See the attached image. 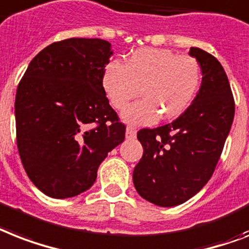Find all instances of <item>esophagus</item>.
Here are the masks:
<instances>
[{"label": "esophagus", "instance_id": "esophagus-1", "mask_svg": "<svg viewBox=\"0 0 249 249\" xmlns=\"http://www.w3.org/2000/svg\"><path fill=\"white\" fill-rule=\"evenodd\" d=\"M137 134V128L133 125H128L126 126V138H134Z\"/></svg>", "mask_w": 249, "mask_h": 249}]
</instances>
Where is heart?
I'll return each mask as SVG.
<instances>
[{"instance_id":"1","label":"heart","mask_w":249,"mask_h":249,"mask_svg":"<svg viewBox=\"0 0 249 249\" xmlns=\"http://www.w3.org/2000/svg\"><path fill=\"white\" fill-rule=\"evenodd\" d=\"M202 68L191 54L163 48H138L121 65L106 66L102 87L111 105L124 110L141 94L143 100L129 107L123 116L139 124H151L161 115L170 120L181 115L197 96Z\"/></svg>"}]
</instances>
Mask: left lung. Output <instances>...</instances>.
Returning a JSON list of instances; mask_svg holds the SVG:
<instances>
[{
  "instance_id": "left-lung-1",
  "label": "left lung",
  "mask_w": 249,
  "mask_h": 249,
  "mask_svg": "<svg viewBox=\"0 0 249 249\" xmlns=\"http://www.w3.org/2000/svg\"><path fill=\"white\" fill-rule=\"evenodd\" d=\"M202 68V86L192 105L169 124L137 133L143 156L133 171L141 197L161 207L188 201L211 179L234 120L235 104L221 64L191 47Z\"/></svg>"
}]
</instances>
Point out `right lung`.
<instances>
[{"label": "right lung", "instance_id": "right-lung-1", "mask_svg": "<svg viewBox=\"0 0 249 249\" xmlns=\"http://www.w3.org/2000/svg\"><path fill=\"white\" fill-rule=\"evenodd\" d=\"M112 54L100 38L50 44L30 61L15 98L16 143L26 175L52 198L92 187L125 124L108 104L102 75Z\"/></svg>", "mask_w": 249, "mask_h": 249}]
</instances>
